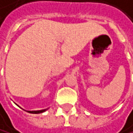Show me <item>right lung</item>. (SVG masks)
<instances>
[{
  "label": "right lung",
  "mask_w": 133,
  "mask_h": 133,
  "mask_svg": "<svg viewBox=\"0 0 133 133\" xmlns=\"http://www.w3.org/2000/svg\"><path fill=\"white\" fill-rule=\"evenodd\" d=\"M46 110H35V111H28L29 113H32V114H39V113H43Z\"/></svg>",
  "instance_id": "1"
}]
</instances>
